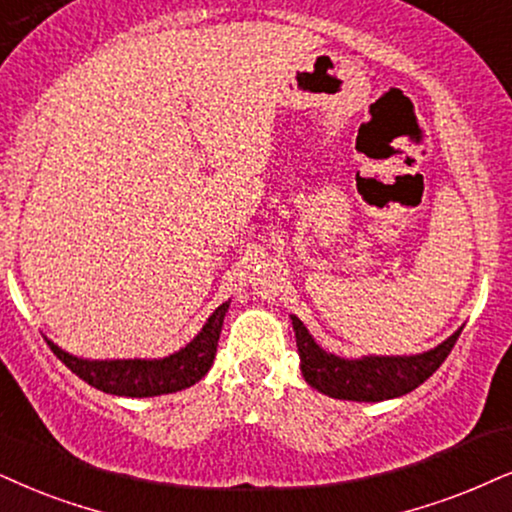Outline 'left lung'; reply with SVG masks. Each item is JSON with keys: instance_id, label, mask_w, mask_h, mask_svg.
Masks as SVG:
<instances>
[{"instance_id": "obj_1", "label": "left lung", "mask_w": 512, "mask_h": 512, "mask_svg": "<svg viewBox=\"0 0 512 512\" xmlns=\"http://www.w3.org/2000/svg\"><path fill=\"white\" fill-rule=\"evenodd\" d=\"M290 319H293L304 380L328 397L349 401H383L416 390L444 364L463 331L458 328L442 345L430 352L413 354V357L342 359L323 352L297 316H290Z\"/></svg>"}]
</instances>
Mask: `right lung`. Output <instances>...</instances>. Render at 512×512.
Here are the masks:
<instances>
[{"instance_id":"obj_1","label":"right lung","mask_w":512,"mask_h":512,"mask_svg":"<svg viewBox=\"0 0 512 512\" xmlns=\"http://www.w3.org/2000/svg\"><path fill=\"white\" fill-rule=\"evenodd\" d=\"M229 312V302L219 304L212 316L200 328V333L189 345L163 359H80L63 352L49 340L58 359L66 364L84 383L106 394L118 397H158L172 394L196 385L210 371L217 354V340L222 333L224 316Z\"/></svg>"}]
</instances>
